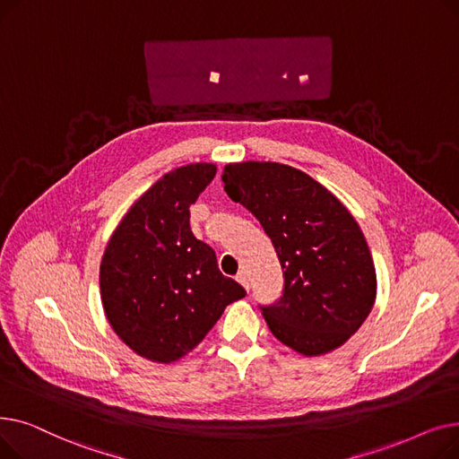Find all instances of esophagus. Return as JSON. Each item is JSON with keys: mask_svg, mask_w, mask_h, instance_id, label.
<instances>
[{"mask_svg": "<svg viewBox=\"0 0 459 459\" xmlns=\"http://www.w3.org/2000/svg\"><path fill=\"white\" fill-rule=\"evenodd\" d=\"M236 281H238L239 284H242V286L246 288V290H249V277H247L246 272H239V273L236 275Z\"/></svg>", "mask_w": 459, "mask_h": 459, "instance_id": "obj_1", "label": "esophagus"}]
</instances>
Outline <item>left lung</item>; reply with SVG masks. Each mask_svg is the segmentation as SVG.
<instances>
[{
  "label": "left lung",
  "instance_id": "1",
  "mask_svg": "<svg viewBox=\"0 0 459 459\" xmlns=\"http://www.w3.org/2000/svg\"><path fill=\"white\" fill-rule=\"evenodd\" d=\"M227 195L260 221L282 270V294L260 305L277 339L303 355L342 346L376 301L374 260L353 215L315 178L275 161L225 167Z\"/></svg>",
  "mask_w": 459,
  "mask_h": 459
}]
</instances>
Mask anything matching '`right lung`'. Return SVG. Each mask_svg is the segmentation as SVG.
<instances>
[{
    "label": "right lung",
    "mask_w": 459,
    "mask_h": 459,
    "mask_svg": "<svg viewBox=\"0 0 459 459\" xmlns=\"http://www.w3.org/2000/svg\"><path fill=\"white\" fill-rule=\"evenodd\" d=\"M213 177L212 163L161 177L123 217L102 256L100 296L113 331L158 363L191 351L225 307L246 296L189 227V206Z\"/></svg>",
    "instance_id": "1"
}]
</instances>
